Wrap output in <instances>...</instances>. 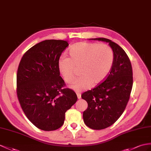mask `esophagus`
Returning <instances> with one entry per match:
<instances>
[{
  "mask_svg": "<svg viewBox=\"0 0 151 151\" xmlns=\"http://www.w3.org/2000/svg\"><path fill=\"white\" fill-rule=\"evenodd\" d=\"M77 96H78V99H80L81 98V94L79 93H77Z\"/></svg>",
  "mask_w": 151,
  "mask_h": 151,
  "instance_id": "1",
  "label": "esophagus"
}]
</instances>
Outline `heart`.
<instances>
[{
  "instance_id": "obj_1",
  "label": "heart",
  "mask_w": 151,
  "mask_h": 151,
  "mask_svg": "<svg viewBox=\"0 0 151 151\" xmlns=\"http://www.w3.org/2000/svg\"><path fill=\"white\" fill-rule=\"evenodd\" d=\"M70 58L61 56L58 60L59 72L65 82L71 83L74 78V67L81 65L82 74L76 79L70 88L76 91L88 90L107 78L114 62V53L109 46L97 43L80 42L71 47Z\"/></svg>"
}]
</instances>
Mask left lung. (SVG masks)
<instances>
[{
  "label": "left lung",
  "instance_id": "left-lung-1",
  "mask_svg": "<svg viewBox=\"0 0 151 151\" xmlns=\"http://www.w3.org/2000/svg\"><path fill=\"white\" fill-rule=\"evenodd\" d=\"M108 43L114 53L109 74L103 83L82 94L88 103L83 112L84 122L95 130L111 126L122 115L133 87V70L127 54L118 44L107 38H91Z\"/></svg>",
  "mask_w": 151,
  "mask_h": 151
}]
</instances>
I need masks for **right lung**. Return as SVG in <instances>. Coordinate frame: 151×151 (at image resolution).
Instances as JSON below:
<instances>
[{"label": "right lung", "instance_id": "right-lung-1", "mask_svg": "<svg viewBox=\"0 0 151 151\" xmlns=\"http://www.w3.org/2000/svg\"><path fill=\"white\" fill-rule=\"evenodd\" d=\"M68 41L47 40L25 52L17 75V96L27 119L43 131H54L64 123L66 111L78 97L73 90L63 88L58 63Z\"/></svg>", "mask_w": 151, "mask_h": 151}]
</instances>
